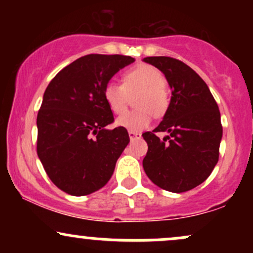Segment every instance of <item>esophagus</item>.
Here are the masks:
<instances>
[{"instance_id":"esophagus-1","label":"esophagus","mask_w":253,"mask_h":253,"mask_svg":"<svg viewBox=\"0 0 253 253\" xmlns=\"http://www.w3.org/2000/svg\"><path fill=\"white\" fill-rule=\"evenodd\" d=\"M128 135H129L130 140H134V139H140V138H141L140 133H138V132H132V130H129Z\"/></svg>"}]
</instances>
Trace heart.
I'll return each instance as SVG.
<instances>
[{
  "instance_id": "b5f03b06",
  "label": "heart",
  "mask_w": 253,
  "mask_h": 253,
  "mask_svg": "<svg viewBox=\"0 0 253 253\" xmlns=\"http://www.w3.org/2000/svg\"><path fill=\"white\" fill-rule=\"evenodd\" d=\"M134 97L135 110L127 112L117 119L119 127L140 132L151 125L152 115L162 117L169 107V94L165 88V77L158 69L140 64L123 75V84L108 82L104 85L103 97L114 114H121Z\"/></svg>"
}]
</instances>
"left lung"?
Segmentation results:
<instances>
[{
	"mask_svg": "<svg viewBox=\"0 0 253 253\" xmlns=\"http://www.w3.org/2000/svg\"><path fill=\"white\" fill-rule=\"evenodd\" d=\"M143 60L163 72L172 95L162 123L143 134L149 146L144 170L162 189L188 191L205 182L219 161V107L205 81L187 64L171 57ZM157 131L169 135L161 141Z\"/></svg>",
	"mask_w": 253,
	"mask_h": 253,
	"instance_id": "left-lung-1",
	"label": "left lung"
}]
</instances>
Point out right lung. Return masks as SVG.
<instances>
[{"instance_id":"obj_1","label":"right lung","mask_w":253,"mask_h":253,"mask_svg":"<svg viewBox=\"0 0 253 253\" xmlns=\"http://www.w3.org/2000/svg\"><path fill=\"white\" fill-rule=\"evenodd\" d=\"M133 62L121 54H88L65 66L46 88L37 117V152L60 190L89 195L112 177L129 136L123 127L106 128L114 117L103 89Z\"/></svg>"}]
</instances>
